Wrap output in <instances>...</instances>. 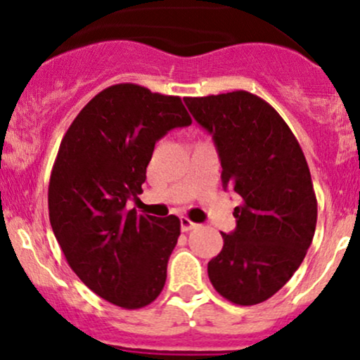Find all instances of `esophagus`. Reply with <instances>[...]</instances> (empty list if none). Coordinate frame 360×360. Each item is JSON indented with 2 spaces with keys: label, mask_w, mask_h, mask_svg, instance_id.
Here are the masks:
<instances>
[{
  "label": "esophagus",
  "mask_w": 360,
  "mask_h": 360,
  "mask_svg": "<svg viewBox=\"0 0 360 360\" xmlns=\"http://www.w3.org/2000/svg\"><path fill=\"white\" fill-rule=\"evenodd\" d=\"M196 226H198V223L189 220L188 217H181V230H183V232H189V230L196 229Z\"/></svg>",
  "instance_id": "obj_1"
}]
</instances>
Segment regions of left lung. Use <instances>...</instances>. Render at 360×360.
Segmentation results:
<instances>
[{
	"label": "left lung",
	"mask_w": 360,
	"mask_h": 360,
	"mask_svg": "<svg viewBox=\"0 0 360 360\" xmlns=\"http://www.w3.org/2000/svg\"><path fill=\"white\" fill-rule=\"evenodd\" d=\"M213 135L221 183L242 198L237 229L221 233L208 262L213 288L233 304L262 303L291 279L316 229V196L298 140L267 101L249 91L184 98Z\"/></svg>",
	"instance_id": "8db88e82"
}]
</instances>
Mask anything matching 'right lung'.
I'll list each match as a JSON object with an SVG mask.
<instances>
[{
    "mask_svg": "<svg viewBox=\"0 0 360 360\" xmlns=\"http://www.w3.org/2000/svg\"><path fill=\"white\" fill-rule=\"evenodd\" d=\"M188 125L179 96L122 82L98 93L60 142L49 183L53 235L77 278L117 307H147L166 284L179 218L125 206L142 193L157 140Z\"/></svg>",
    "mask_w": 360,
    "mask_h": 360,
    "instance_id": "obj_1",
    "label": "right lung"
}]
</instances>
